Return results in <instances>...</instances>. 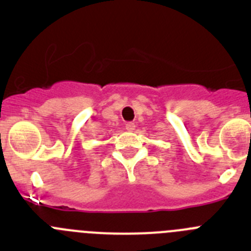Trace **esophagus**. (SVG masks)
I'll return each mask as SVG.
<instances>
[{"label": "esophagus", "mask_w": 251, "mask_h": 251, "mask_svg": "<svg viewBox=\"0 0 251 251\" xmlns=\"http://www.w3.org/2000/svg\"><path fill=\"white\" fill-rule=\"evenodd\" d=\"M125 127H126V130L130 131V132H132V131L135 130V128H136V125H135V124H133V123H127V124H126Z\"/></svg>", "instance_id": "obj_1"}]
</instances>
